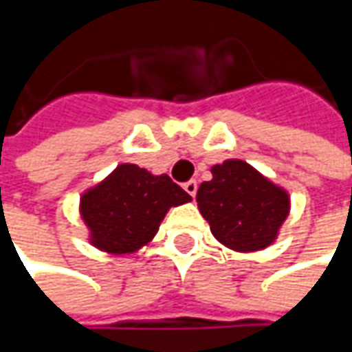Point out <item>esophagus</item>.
I'll list each match as a JSON object with an SVG mask.
<instances>
[{"label":"esophagus","instance_id":"obj_1","mask_svg":"<svg viewBox=\"0 0 352 352\" xmlns=\"http://www.w3.org/2000/svg\"><path fill=\"white\" fill-rule=\"evenodd\" d=\"M184 190H186V192H188L190 196L194 197V196H196V192H197V182H196V180H190V182H186V184H184Z\"/></svg>","mask_w":352,"mask_h":352}]
</instances>
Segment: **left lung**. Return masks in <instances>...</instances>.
Returning a JSON list of instances; mask_svg holds the SVG:
<instances>
[{"label": "left lung", "instance_id": "8db88e82", "mask_svg": "<svg viewBox=\"0 0 352 352\" xmlns=\"http://www.w3.org/2000/svg\"><path fill=\"white\" fill-rule=\"evenodd\" d=\"M211 174L196 201L213 236L236 252L270 247L290 213L288 192L239 158L215 164Z\"/></svg>", "mask_w": 352, "mask_h": 352}]
</instances>
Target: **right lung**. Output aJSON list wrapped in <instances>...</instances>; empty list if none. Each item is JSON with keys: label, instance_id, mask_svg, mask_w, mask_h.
<instances>
[{"label": "right lung", "instance_id": "add662e5", "mask_svg": "<svg viewBox=\"0 0 352 352\" xmlns=\"http://www.w3.org/2000/svg\"><path fill=\"white\" fill-rule=\"evenodd\" d=\"M192 197L166 174L155 176L137 164H119L80 197L89 243L109 254H131L148 245L170 208Z\"/></svg>", "mask_w": 352, "mask_h": 352}]
</instances>
